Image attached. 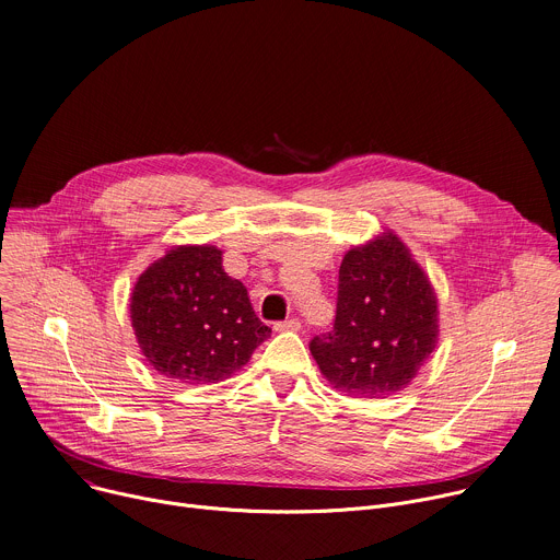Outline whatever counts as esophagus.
Masks as SVG:
<instances>
[{
	"instance_id": "1",
	"label": "esophagus",
	"mask_w": 560,
	"mask_h": 560,
	"mask_svg": "<svg viewBox=\"0 0 560 560\" xmlns=\"http://www.w3.org/2000/svg\"><path fill=\"white\" fill-rule=\"evenodd\" d=\"M273 329H276V331H300V320H298V318H289V320L276 323Z\"/></svg>"
}]
</instances>
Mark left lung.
<instances>
[{
    "label": "left lung",
    "mask_w": 560,
    "mask_h": 560,
    "mask_svg": "<svg viewBox=\"0 0 560 560\" xmlns=\"http://www.w3.org/2000/svg\"><path fill=\"white\" fill-rule=\"evenodd\" d=\"M439 342V300L405 242L385 231L345 254L334 329L308 342L345 396L402 392Z\"/></svg>",
    "instance_id": "8db88e82"
}]
</instances>
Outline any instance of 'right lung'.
Instances as JSON below:
<instances>
[{
    "instance_id": "add662e5",
    "label": "right lung",
    "mask_w": 560,
    "mask_h": 560,
    "mask_svg": "<svg viewBox=\"0 0 560 560\" xmlns=\"http://www.w3.org/2000/svg\"><path fill=\"white\" fill-rule=\"evenodd\" d=\"M131 325L153 369L186 385L229 378L271 336L211 244L173 246L138 278Z\"/></svg>"
}]
</instances>
